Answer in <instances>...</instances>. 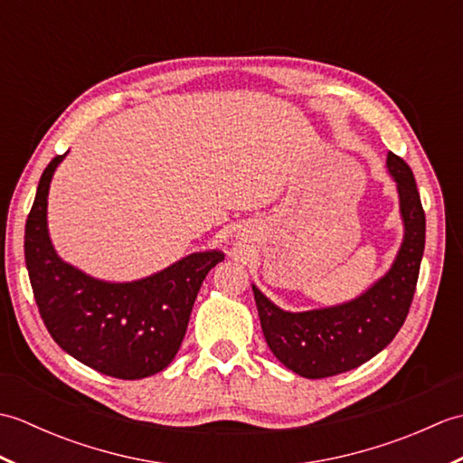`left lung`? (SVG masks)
Segmentation results:
<instances>
[{"instance_id":"left-lung-1","label":"left lung","mask_w":463,"mask_h":463,"mask_svg":"<svg viewBox=\"0 0 463 463\" xmlns=\"http://www.w3.org/2000/svg\"><path fill=\"white\" fill-rule=\"evenodd\" d=\"M386 165L398 184L404 242L372 288L338 307L287 312L252 287L269 348L298 376L318 380L362 366L394 340L408 317L426 244V214L406 161L388 153Z\"/></svg>"}]
</instances>
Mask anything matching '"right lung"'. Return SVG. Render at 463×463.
Here are the masks:
<instances>
[{
	"label": "right lung",
	"mask_w": 463,
	"mask_h": 463,
	"mask_svg": "<svg viewBox=\"0 0 463 463\" xmlns=\"http://www.w3.org/2000/svg\"><path fill=\"white\" fill-rule=\"evenodd\" d=\"M65 155L45 166L25 222V264L39 314L52 338L85 366L121 380L153 376L179 352L201 284L224 254L193 252L135 282H103L63 262L49 241L47 193Z\"/></svg>",
	"instance_id": "right-lung-1"
}]
</instances>
